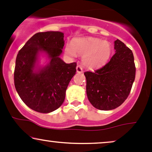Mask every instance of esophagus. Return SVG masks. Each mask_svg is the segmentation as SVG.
Instances as JSON below:
<instances>
[{"label": "esophagus", "instance_id": "34e87169", "mask_svg": "<svg viewBox=\"0 0 152 152\" xmlns=\"http://www.w3.org/2000/svg\"><path fill=\"white\" fill-rule=\"evenodd\" d=\"M76 71H77L78 73H82V72H83V69H82L81 66L77 65V66H76Z\"/></svg>", "mask_w": 152, "mask_h": 152}]
</instances>
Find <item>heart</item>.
I'll use <instances>...</instances> for the list:
<instances>
[{
    "label": "heart",
    "instance_id": "obj_1",
    "mask_svg": "<svg viewBox=\"0 0 152 152\" xmlns=\"http://www.w3.org/2000/svg\"><path fill=\"white\" fill-rule=\"evenodd\" d=\"M65 51L70 57L76 53L83 56L82 61L86 67L94 69L105 64L111 53L110 43L97 38H76L67 45Z\"/></svg>",
    "mask_w": 152,
    "mask_h": 152
}]
</instances>
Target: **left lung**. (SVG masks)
Returning a JSON list of instances; mask_svg holds the SVG:
<instances>
[{"instance_id": "8db88e82", "label": "left lung", "mask_w": 152, "mask_h": 152, "mask_svg": "<svg viewBox=\"0 0 152 152\" xmlns=\"http://www.w3.org/2000/svg\"><path fill=\"white\" fill-rule=\"evenodd\" d=\"M116 53L101 69L84 73L86 94L91 104L100 110H112L121 105L135 79L134 55L120 40L114 41Z\"/></svg>"}]
</instances>
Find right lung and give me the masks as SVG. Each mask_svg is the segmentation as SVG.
Returning <instances> with one entry per match:
<instances>
[{"mask_svg": "<svg viewBox=\"0 0 152 152\" xmlns=\"http://www.w3.org/2000/svg\"><path fill=\"white\" fill-rule=\"evenodd\" d=\"M64 34L59 31L37 33L17 55L15 89L23 102L37 112L46 114L58 109L64 102L68 85L76 74V63L66 64L59 57L64 46ZM39 52H45L50 62L36 71Z\"/></svg>", "mask_w": 152, "mask_h": 152, "instance_id": "add662e5", "label": "right lung"}]
</instances>
